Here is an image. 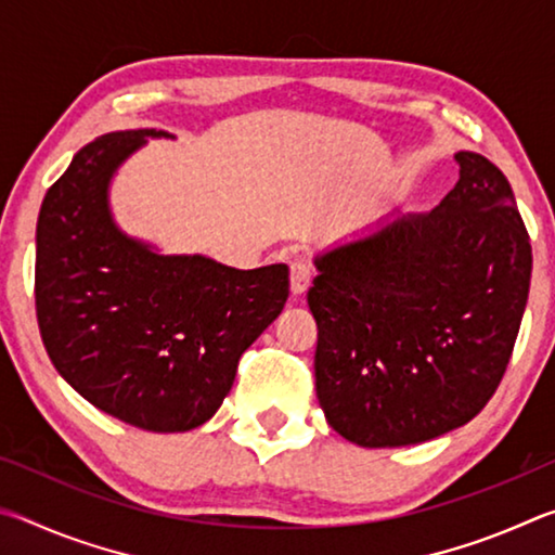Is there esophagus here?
<instances>
[{
	"label": "esophagus",
	"instance_id": "34e87169",
	"mask_svg": "<svg viewBox=\"0 0 555 555\" xmlns=\"http://www.w3.org/2000/svg\"><path fill=\"white\" fill-rule=\"evenodd\" d=\"M311 267H308L304 259L291 261V294L304 296L308 286H311Z\"/></svg>",
	"mask_w": 555,
	"mask_h": 555
}]
</instances>
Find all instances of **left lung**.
<instances>
[{"label":"left lung","instance_id":"left-lung-1","mask_svg":"<svg viewBox=\"0 0 555 555\" xmlns=\"http://www.w3.org/2000/svg\"><path fill=\"white\" fill-rule=\"evenodd\" d=\"M426 215L377 220L313 259L315 393L362 448L416 446L473 421L500 387L529 298L531 244L490 158Z\"/></svg>","mask_w":555,"mask_h":555}]
</instances>
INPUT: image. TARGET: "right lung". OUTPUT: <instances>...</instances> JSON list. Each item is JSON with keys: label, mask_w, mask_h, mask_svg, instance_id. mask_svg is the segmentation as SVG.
I'll use <instances>...</instances> for the list:
<instances>
[{"label": "right lung", "mask_w": 555, "mask_h": 555, "mask_svg": "<svg viewBox=\"0 0 555 555\" xmlns=\"http://www.w3.org/2000/svg\"><path fill=\"white\" fill-rule=\"evenodd\" d=\"M149 139L173 134L109 131L49 188L36 224V315L53 367L82 399L129 426L183 434L215 416L242 352L284 311L288 267L242 271L129 237L109 188Z\"/></svg>", "instance_id": "obj_1"}]
</instances>
